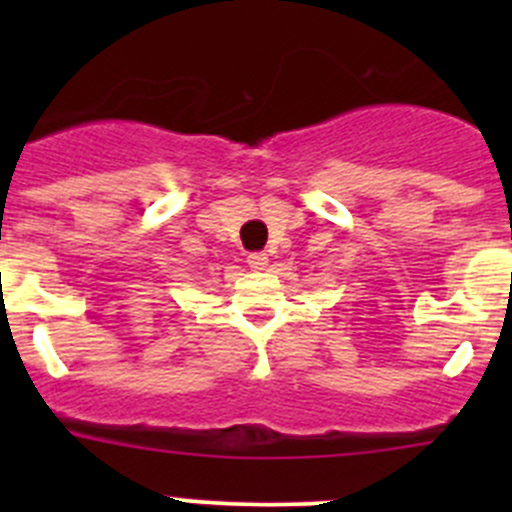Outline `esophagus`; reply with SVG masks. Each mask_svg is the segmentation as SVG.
<instances>
[{
    "label": "esophagus",
    "instance_id": "34e87169",
    "mask_svg": "<svg viewBox=\"0 0 512 512\" xmlns=\"http://www.w3.org/2000/svg\"><path fill=\"white\" fill-rule=\"evenodd\" d=\"M247 265H250L252 270H265L267 255L265 252H250V255H247Z\"/></svg>",
    "mask_w": 512,
    "mask_h": 512
}]
</instances>
